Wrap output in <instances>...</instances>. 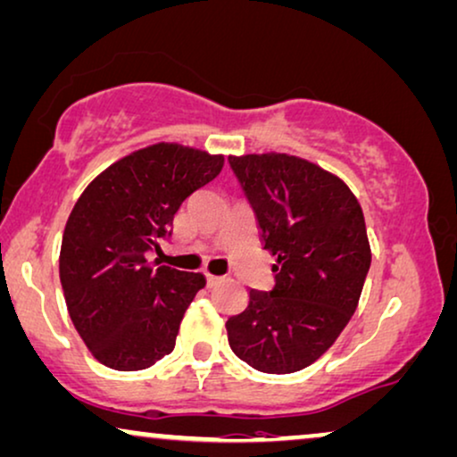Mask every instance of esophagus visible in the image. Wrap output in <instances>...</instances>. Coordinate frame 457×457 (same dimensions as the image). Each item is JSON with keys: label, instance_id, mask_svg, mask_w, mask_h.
Listing matches in <instances>:
<instances>
[{"label": "esophagus", "instance_id": "34e87169", "mask_svg": "<svg viewBox=\"0 0 457 457\" xmlns=\"http://www.w3.org/2000/svg\"><path fill=\"white\" fill-rule=\"evenodd\" d=\"M220 281H221V278H217V275L207 273V286H209V287H215L217 284H220Z\"/></svg>", "mask_w": 457, "mask_h": 457}]
</instances>
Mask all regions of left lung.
I'll return each mask as SVG.
<instances>
[{
    "mask_svg": "<svg viewBox=\"0 0 457 457\" xmlns=\"http://www.w3.org/2000/svg\"><path fill=\"white\" fill-rule=\"evenodd\" d=\"M229 163L275 256V286L248 292L228 339L253 369L287 375L317 362L356 312L372 259L362 207L342 178L302 157L250 153Z\"/></svg>",
    "mask_w": 457,
    "mask_h": 457,
    "instance_id": "obj_1",
    "label": "left lung"
}]
</instances>
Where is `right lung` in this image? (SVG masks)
<instances>
[{
	"label": "right lung",
	"instance_id": "1",
	"mask_svg": "<svg viewBox=\"0 0 457 457\" xmlns=\"http://www.w3.org/2000/svg\"><path fill=\"white\" fill-rule=\"evenodd\" d=\"M226 157L155 143L118 159L87 186L68 217L60 279L70 319L101 364L145 370L171 354L203 273L155 267L146 250L171 228L192 192L215 179Z\"/></svg>",
	"mask_w": 457,
	"mask_h": 457
}]
</instances>
